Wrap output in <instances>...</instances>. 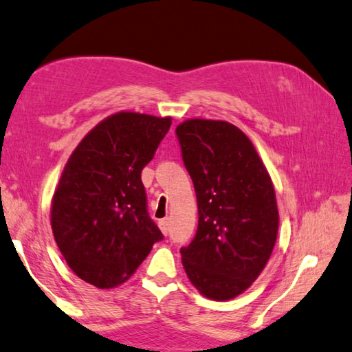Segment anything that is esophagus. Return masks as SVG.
Masks as SVG:
<instances>
[{"label": "esophagus", "mask_w": 352, "mask_h": 352, "mask_svg": "<svg viewBox=\"0 0 352 352\" xmlns=\"http://www.w3.org/2000/svg\"><path fill=\"white\" fill-rule=\"evenodd\" d=\"M159 229L162 230L164 235H166V233H168V229H170V221H168V218H164V219L159 221Z\"/></svg>", "instance_id": "34e87169"}]
</instances>
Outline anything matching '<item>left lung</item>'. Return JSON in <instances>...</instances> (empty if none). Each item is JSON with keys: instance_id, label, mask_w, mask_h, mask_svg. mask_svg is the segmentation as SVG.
Segmentation results:
<instances>
[{"instance_id": "obj_1", "label": "left lung", "mask_w": 352, "mask_h": 352, "mask_svg": "<svg viewBox=\"0 0 352 352\" xmlns=\"http://www.w3.org/2000/svg\"><path fill=\"white\" fill-rule=\"evenodd\" d=\"M198 199V230L181 249L188 280L207 298L243 294L263 272L278 233L275 190L241 129L192 119L176 128Z\"/></svg>"}]
</instances>
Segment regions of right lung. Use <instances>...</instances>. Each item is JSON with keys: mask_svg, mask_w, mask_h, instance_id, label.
<instances>
[{"mask_svg": "<svg viewBox=\"0 0 352 352\" xmlns=\"http://www.w3.org/2000/svg\"><path fill=\"white\" fill-rule=\"evenodd\" d=\"M171 117L117 113L85 135L52 198L55 243L72 272L111 289L131 276L164 238L146 210L140 179Z\"/></svg>", "mask_w": 352, "mask_h": 352, "instance_id": "right-lung-1", "label": "right lung"}]
</instances>
